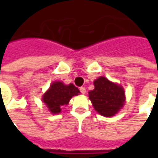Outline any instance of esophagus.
I'll return each instance as SVG.
<instances>
[{"mask_svg":"<svg viewBox=\"0 0 158 158\" xmlns=\"http://www.w3.org/2000/svg\"><path fill=\"white\" fill-rule=\"evenodd\" d=\"M79 90H80V92L82 93V94H85L86 93L85 87H80V88H79Z\"/></svg>","mask_w":158,"mask_h":158,"instance_id":"1","label":"esophagus"}]
</instances>
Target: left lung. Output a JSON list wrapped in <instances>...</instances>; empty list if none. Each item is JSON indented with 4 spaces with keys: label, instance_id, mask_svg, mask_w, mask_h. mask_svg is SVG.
<instances>
[{
    "label": "left lung",
    "instance_id": "8db88e82",
    "mask_svg": "<svg viewBox=\"0 0 158 158\" xmlns=\"http://www.w3.org/2000/svg\"><path fill=\"white\" fill-rule=\"evenodd\" d=\"M95 89L89 92V98L97 113L104 117L114 116L124 104V91L120 85L100 77L94 82Z\"/></svg>",
    "mask_w": 158,
    "mask_h": 158
}]
</instances>
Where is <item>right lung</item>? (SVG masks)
Here are the masks:
<instances>
[{
    "label": "right lung",
    "mask_w": 158,
    "mask_h": 158,
    "mask_svg": "<svg viewBox=\"0 0 158 158\" xmlns=\"http://www.w3.org/2000/svg\"><path fill=\"white\" fill-rule=\"evenodd\" d=\"M79 89L70 84L65 85L62 82H54L50 86V89L43 96V102L52 113H59L62 106L68 105L73 96L79 95Z\"/></svg>",
    "instance_id": "add662e5"
}]
</instances>
